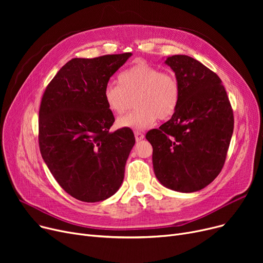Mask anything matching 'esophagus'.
Returning <instances> with one entry per match:
<instances>
[{
  "mask_svg": "<svg viewBox=\"0 0 263 263\" xmlns=\"http://www.w3.org/2000/svg\"><path fill=\"white\" fill-rule=\"evenodd\" d=\"M134 135H135V140L136 142H140L144 139V134L140 131H134Z\"/></svg>",
  "mask_w": 263,
  "mask_h": 263,
  "instance_id": "esophagus-1",
  "label": "esophagus"
}]
</instances>
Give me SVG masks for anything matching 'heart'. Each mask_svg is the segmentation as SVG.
I'll use <instances>...</instances> for the list:
<instances>
[{
	"label": "heart",
	"mask_w": 263,
	"mask_h": 263,
	"mask_svg": "<svg viewBox=\"0 0 263 263\" xmlns=\"http://www.w3.org/2000/svg\"><path fill=\"white\" fill-rule=\"evenodd\" d=\"M118 83H109L104 88L107 108L114 114H123L134 98L137 107L117 119L118 128H149L158 118H171L180 103L181 86L177 77L146 62H137L122 71Z\"/></svg>",
	"instance_id": "1"
}]
</instances>
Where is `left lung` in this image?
Masks as SVG:
<instances>
[{
    "label": "left lung",
    "mask_w": 263,
    "mask_h": 263,
    "mask_svg": "<svg viewBox=\"0 0 263 263\" xmlns=\"http://www.w3.org/2000/svg\"><path fill=\"white\" fill-rule=\"evenodd\" d=\"M181 86L172 118L147 132L158 180L191 193L210 184L222 171L233 132V112L219 77L187 55L165 61Z\"/></svg>",
    "instance_id": "obj_1"
}]
</instances>
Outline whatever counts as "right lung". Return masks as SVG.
Masks as SVG:
<instances>
[{
	"instance_id": "add662e5",
	"label": "right lung",
	"mask_w": 263,
	"mask_h": 263,
	"mask_svg": "<svg viewBox=\"0 0 263 263\" xmlns=\"http://www.w3.org/2000/svg\"><path fill=\"white\" fill-rule=\"evenodd\" d=\"M131 53L72 59L48 84L39 108L41 157L61 187L78 200H104L118 191L135 143L131 129L110 132L104 101L109 78Z\"/></svg>"
}]
</instances>
